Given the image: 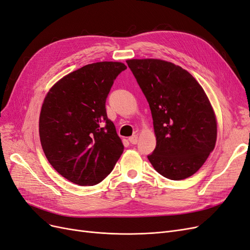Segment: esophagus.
Segmentation results:
<instances>
[{
	"label": "esophagus",
	"mask_w": 250,
	"mask_h": 250,
	"mask_svg": "<svg viewBox=\"0 0 250 250\" xmlns=\"http://www.w3.org/2000/svg\"><path fill=\"white\" fill-rule=\"evenodd\" d=\"M138 141H139V135L138 134H133L132 137L129 138V142L131 144H133V145H135V144H138Z\"/></svg>",
	"instance_id": "obj_1"
}]
</instances>
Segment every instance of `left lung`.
<instances>
[{"instance_id": "left-lung-1", "label": "left lung", "mask_w": 250, "mask_h": 250, "mask_svg": "<svg viewBox=\"0 0 250 250\" xmlns=\"http://www.w3.org/2000/svg\"><path fill=\"white\" fill-rule=\"evenodd\" d=\"M149 103L156 147L148 160L166 178L192 176L217 141V120L208 98L192 75L162 59L126 60Z\"/></svg>"}]
</instances>
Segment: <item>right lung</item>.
I'll use <instances>...</instances> for the list:
<instances>
[{
  "label": "right lung",
  "instance_id": "1",
  "mask_svg": "<svg viewBox=\"0 0 250 250\" xmlns=\"http://www.w3.org/2000/svg\"><path fill=\"white\" fill-rule=\"evenodd\" d=\"M126 69L117 62L86 64L58 80L44 97L42 147L52 167L71 183L99 184L123 153L105 102L113 81Z\"/></svg>",
  "mask_w": 250,
  "mask_h": 250
}]
</instances>
